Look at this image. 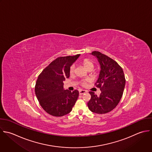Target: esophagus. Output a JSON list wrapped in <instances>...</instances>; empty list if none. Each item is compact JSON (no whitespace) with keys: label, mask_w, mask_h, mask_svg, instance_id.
I'll return each mask as SVG.
<instances>
[{"label":"esophagus","mask_w":152,"mask_h":152,"mask_svg":"<svg viewBox=\"0 0 152 152\" xmlns=\"http://www.w3.org/2000/svg\"><path fill=\"white\" fill-rule=\"evenodd\" d=\"M79 95H83V94H85L86 92V91L85 90H80L79 91Z\"/></svg>","instance_id":"esophagus-1"}]
</instances>
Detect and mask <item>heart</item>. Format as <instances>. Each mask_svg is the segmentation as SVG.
Instances as JSON below:
<instances>
[{
	"instance_id": "obj_1",
	"label": "heart",
	"mask_w": 152,
	"mask_h": 152,
	"mask_svg": "<svg viewBox=\"0 0 152 152\" xmlns=\"http://www.w3.org/2000/svg\"><path fill=\"white\" fill-rule=\"evenodd\" d=\"M83 64L84 66V67L87 69V70H89V69H94V63L89 60H88V59H85L83 61ZM75 65H72L70 68V74H72L74 71H75ZM83 85H85L86 84V82H83Z\"/></svg>"
}]
</instances>
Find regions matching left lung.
Masks as SVG:
<instances>
[{"label":"left lung","instance_id":"left-lung-1","mask_svg":"<svg viewBox=\"0 0 152 152\" xmlns=\"http://www.w3.org/2000/svg\"><path fill=\"white\" fill-rule=\"evenodd\" d=\"M91 54L97 58L100 64L101 71L95 85L100 88L101 93L97 96L89 92L91 98L88 106L94 113L106 114L120 102L125 88V76L123 69L113 59L96 51Z\"/></svg>","mask_w":152,"mask_h":152}]
</instances>
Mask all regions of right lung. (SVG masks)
Masks as SVG:
<instances>
[{"label":"right lung","instance_id":"right-lung-1","mask_svg":"<svg viewBox=\"0 0 152 152\" xmlns=\"http://www.w3.org/2000/svg\"><path fill=\"white\" fill-rule=\"evenodd\" d=\"M79 56L58 57L38 76L36 96L44 110L53 116L61 117L70 113L78 98L79 91L64 90L63 81L69 77L70 68Z\"/></svg>","mask_w":152,"mask_h":152}]
</instances>
